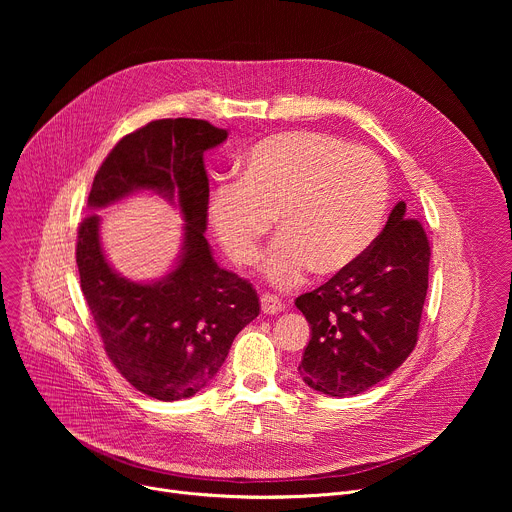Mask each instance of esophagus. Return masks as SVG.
Instances as JSON below:
<instances>
[{
	"mask_svg": "<svg viewBox=\"0 0 512 512\" xmlns=\"http://www.w3.org/2000/svg\"><path fill=\"white\" fill-rule=\"evenodd\" d=\"M283 308H285V306L281 304V300H279V298L269 296V294H263V296H261V312H263V314L273 316V314L283 312Z\"/></svg>",
	"mask_w": 512,
	"mask_h": 512,
	"instance_id": "obj_1",
	"label": "esophagus"
}]
</instances>
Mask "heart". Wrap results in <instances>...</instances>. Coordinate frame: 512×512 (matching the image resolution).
Masks as SVG:
<instances>
[{"mask_svg":"<svg viewBox=\"0 0 512 512\" xmlns=\"http://www.w3.org/2000/svg\"><path fill=\"white\" fill-rule=\"evenodd\" d=\"M389 178L369 150L318 131H283L255 143L241 180L218 184L208 221L233 261L251 265L277 223L263 273L277 289L352 267L381 233Z\"/></svg>","mask_w":512,"mask_h":512,"instance_id":"b5f03b06","label":"heart"}]
</instances>
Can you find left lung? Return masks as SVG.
Here are the masks:
<instances>
[{"label":"left lung","mask_w":512,"mask_h":512,"mask_svg":"<svg viewBox=\"0 0 512 512\" xmlns=\"http://www.w3.org/2000/svg\"><path fill=\"white\" fill-rule=\"evenodd\" d=\"M405 216L401 200L367 253L296 300L312 330L298 367L310 389L336 399L358 395L415 348L431 253L423 227Z\"/></svg>","instance_id":"8db88e82"}]
</instances>
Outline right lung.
<instances>
[{
    "label": "right lung",
    "instance_id": "right-lung-1",
    "mask_svg": "<svg viewBox=\"0 0 512 512\" xmlns=\"http://www.w3.org/2000/svg\"><path fill=\"white\" fill-rule=\"evenodd\" d=\"M229 131L202 119H160L125 135L101 164L79 227L81 289L115 369L143 395L178 401L204 389L235 336L259 316L249 281L223 269L204 237V154ZM152 191L183 216L181 253L158 280L133 282L106 259L97 209Z\"/></svg>",
    "mask_w": 512,
    "mask_h": 512
}]
</instances>
